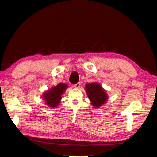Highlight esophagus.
Segmentation results:
<instances>
[{"mask_svg": "<svg viewBox=\"0 0 157 157\" xmlns=\"http://www.w3.org/2000/svg\"><path fill=\"white\" fill-rule=\"evenodd\" d=\"M80 86V82H78L77 84H75L74 85V87L76 88H78Z\"/></svg>", "mask_w": 157, "mask_h": 157, "instance_id": "obj_1", "label": "esophagus"}]
</instances>
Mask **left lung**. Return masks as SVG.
Segmentation results:
<instances>
[{
  "mask_svg": "<svg viewBox=\"0 0 157 157\" xmlns=\"http://www.w3.org/2000/svg\"><path fill=\"white\" fill-rule=\"evenodd\" d=\"M86 94L92 106L98 108L106 103L108 99L105 90L98 82H92L85 85Z\"/></svg>",
  "mask_w": 157,
  "mask_h": 157,
  "instance_id": "8db88e82",
  "label": "left lung"
}]
</instances>
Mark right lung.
<instances>
[{
    "mask_svg": "<svg viewBox=\"0 0 157 157\" xmlns=\"http://www.w3.org/2000/svg\"><path fill=\"white\" fill-rule=\"evenodd\" d=\"M68 87L69 86L66 84L59 83L45 91L42 94V98L45 101V104L49 108H57L61 103L62 95Z\"/></svg>",
    "mask_w": 157,
    "mask_h": 157,
    "instance_id": "add662e5",
    "label": "right lung"
}]
</instances>
